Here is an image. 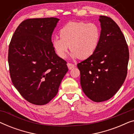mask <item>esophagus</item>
<instances>
[{
    "label": "esophagus",
    "instance_id": "esophagus-1",
    "mask_svg": "<svg viewBox=\"0 0 134 134\" xmlns=\"http://www.w3.org/2000/svg\"><path fill=\"white\" fill-rule=\"evenodd\" d=\"M67 66H68V67L69 69H72L73 68H74V65H73V64L70 63H68Z\"/></svg>",
    "mask_w": 134,
    "mask_h": 134
}]
</instances>
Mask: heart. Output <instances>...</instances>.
<instances>
[{"label":"heart","mask_w":134,"mask_h":134,"mask_svg":"<svg viewBox=\"0 0 134 134\" xmlns=\"http://www.w3.org/2000/svg\"><path fill=\"white\" fill-rule=\"evenodd\" d=\"M60 36L52 40L53 47L59 57L65 58L70 47L72 58L84 60L93 55L98 48L100 30L95 23L69 22L60 29Z\"/></svg>","instance_id":"1"}]
</instances>
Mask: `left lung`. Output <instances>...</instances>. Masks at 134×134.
I'll return each mask as SVG.
<instances>
[{
  "instance_id": "1",
  "label": "left lung",
  "mask_w": 134,
  "mask_h": 134,
  "mask_svg": "<svg viewBox=\"0 0 134 134\" xmlns=\"http://www.w3.org/2000/svg\"><path fill=\"white\" fill-rule=\"evenodd\" d=\"M100 36L98 48L90 57L79 63L83 93L93 101L109 100L126 79L129 49L125 38L110 18L100 16Z\"/></svg>"
}]
</instances>
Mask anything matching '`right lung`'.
<instances>
[{
	"instance_id": "add662e5",
	"label": "right lung",
	"mask_w": 134,
	"mask_h": 134,
	"mask_svg": "<svg viewBox=\"0 0 134 134\" xmlns=\"http://www.w3.org/2000/svg\"><path fill=\"white\" fill-rule=\"evenodd\" d=\"M59 19H29L22 22L8 49L11 79L22 96L35 105H44L57 94L68 71L55 53L51 36Z\"/></svg>"
}]
</instances>
